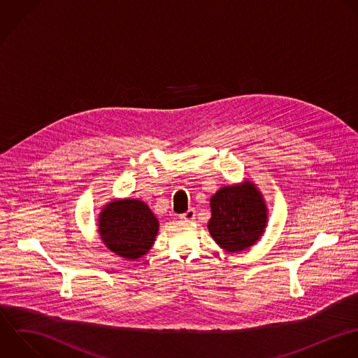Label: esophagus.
Instances as JSON below:
<instances>
[{"mask_svg":"<svg viewBox=\"0 0 358 358\" xmlns=\"http://www.w3.org/2000/svg\"><path fill=\"white\" fill-rule=\"evenodd\" d=\"M194 217H196V210L194 208H189L186 213L179 215V218L183 220V221H192V220H194Z\"/></svg>","mask_w":358,"mask_h":358,"instance_id":"34e87169","label":"esophagus"}]
</instances>
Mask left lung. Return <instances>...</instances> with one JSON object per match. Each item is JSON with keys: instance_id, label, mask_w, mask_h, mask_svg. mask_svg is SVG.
I'll return each instance as SVG.
<instances>
[{"instance_id": "obj_1", "label": "left lung", "mask_w": 358, "mask_h": 358, "mask_svg": "<svg viewBox=\"0 0 358 358\" xmlns=\"http://www.w3.org/2000/svg\"><path fill=\"white\" fill-rule=\"evenodd\" d=\"M208 229L214 241L228 252L253 245L266 227V206L250 182L220 189L210 200Z\"/></svg>"}]
</instances>
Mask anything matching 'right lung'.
Masks as SVG:
<instances>
[{
  "mask_svg": "<svg viewBox=\"0 0 358 358\" xmlns=\"http://www.w3.org/2000/svg\"><path fill=\"white\" fill-rule=\"evenodd\" d=\"M99 232L112 252L126 259H137L152 246L158 220L140 200L113 201L101 214Z\"/></svg>",
  "mask_w": 358,
  "mask_h": 358,
  "instance_id": "1",
  "label": "right lung"
}]
</instances>
